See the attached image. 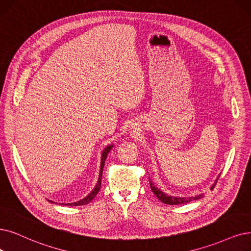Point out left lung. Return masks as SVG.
I'll return each instance as SVG.
<instances>
[{"label": "left lung", "instance_id": "8db88e82", "mask_svg": "<svg viewBox=\"0 0 251 251\" xmlns=\"http://www.w3.org/2000/svg\"><path fill=\"white\" fill-rule=\"evenodd\" d=\"M220 174L217 176L216 180L214 181V183L211 185V189L214 188L216 182H217V179L219 178ZM149 183H150V187H151L152 193L154 194V196L159 200V201H162L165 204H169V205H178V204H185V203H189L194 201V200H199V199H202L203 198V194L201 195H198L195 197H174V196H169L168 194L164 193L163 190H160L159 188H157L154 183L152 182L151 179H149Z\"/></svg>", "mask_w": 251, "mask_h": 251}]
</instances>
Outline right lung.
Wrapping results in <instances>:
<instances>
[{"label":"right lung","instance_id":"right-lung-1","mask_svg":"<svg viewBox=\"0 0 251 251\" xmlns=\"http://www.w3.org/2000/svg\"><path fill=\"white\" fill-rule=\"evenodd\" d=\"M114 145L113 144H110V145H108V146H106L104 149H103V151H102V155H101V166H100V173H99V178H98V182H97V184H96V186L94 187V189L92 190L91 193H89L85 198H83V199H81V200H79V201H77V202H73V203H68V204H65V203H63L64 205H69V206H80V205H86V204H88L89 202H92L93 200L95 199V197L97 196V194L99 193V190H100V188H101V181H102V174H103V168H104V166H105V160H106V158H107V155H108V153L110 152V150L112 149V147H113ZM51 203H53V201H50ZM61 204V203H59Z\"/></svg>","mask_w":251,"mask_h":251}]
</instances>
